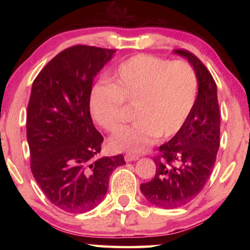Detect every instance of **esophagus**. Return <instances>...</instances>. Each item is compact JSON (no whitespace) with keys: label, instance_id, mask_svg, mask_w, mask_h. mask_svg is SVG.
Masks as SVG:
<instances>
[{"label":"esophagus","instance_id":"esophagus-1","mask_svg":"<svg viewBox=\"0 0 250 250\" xmlns=\"http://www.w3.org/2000/svg\"><path fill=\"white\" fill-rule=\"evenodd\" d=\"M140 159V156L139 155H134V154H125V162H131V161H137V160H139Z\"/></svg>","mask_w":250,"mask_h":250}]
</instances>
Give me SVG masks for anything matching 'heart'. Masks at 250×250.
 <instances>
[{
  "mask_svg": "<svg viewBox=\"0 0 250 250\" xmlns=\"http://www.w3.org/2000/svg\"><path fill=\"white\" fill-rule=\"evenodd\" d=\"M110 83H96L89 107L101 128L113 131L125 119V103L134 104L132 125L120 128L110 143L116 150L140 153L160 138L176 134L195 104L198 80L185 61L149 54L125 59L109 76Z\"/></svg>",
  "mask_w": 250,
  "mask_h": 250,
  "instance_id": "1",
  "label": "heart"
}]
</instances>
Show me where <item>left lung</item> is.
Here are the masks:
<instances>
[{"label":"left lung","instance_id":"1","mask_svg":"<svg viewBox=\"0 0 250 250\" xmlns=\"http://www.w3.org/2000/svg\"><path fill=\"white\" fill-rule=\"evenodd\" d=\"M188 59L198 80V94L189 116L170 141L153 158L155 175L142 183L143 195L162 208H176L194 200L213 171L219 147L221 113L216 83L209 70L193 53L175 49Z\"/></svg>","mask_w":250,"mask_h":250}]
</instances>
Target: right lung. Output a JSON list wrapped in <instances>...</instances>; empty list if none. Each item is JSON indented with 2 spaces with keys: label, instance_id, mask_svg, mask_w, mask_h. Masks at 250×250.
Wrapping results in <instances>:
<instances>
[{
  "label": "right lung",
  "instance_id": "right-lung-1",
  "mask_svg": "<svg viewBox=\"0 0 250 250\" xmlns=\"http://www.w3.org/2000/svg\"><path fill=\"white\" fill-rule=\"evenodd\" d=\"M115 49L75 45L56 55L33 82L26 113L31 171L46 197L69 213H86L104 200L124 155L97 158L104 137L90 116L98 71Z\"/></svg>",
  "mask_w": 250,
  "mask_h": 250
}]
</instances>
